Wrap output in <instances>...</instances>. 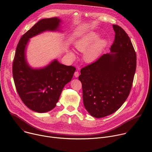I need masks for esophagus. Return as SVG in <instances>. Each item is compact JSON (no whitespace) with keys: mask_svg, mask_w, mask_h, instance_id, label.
<instances>
[{"mask_svg":"<svg viewBox=\"0 0 152 152\" xmlns=\"http://www.w3.org/2000/svg\"><path fill=\"white\" fill-rule=\"evenodd\" d=\"M74 75H75V76L76 77H79V73L77 71H76V72H75V73H74Z\"/></svg>","mask_w":152,"mask_h":152,"instance_id":"esophagus-1","label":"esophagus"}]
</instances>
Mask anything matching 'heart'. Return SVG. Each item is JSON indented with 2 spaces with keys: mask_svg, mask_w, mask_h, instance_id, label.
<instances>
[{
  "mask_svg": "<svg viewBox=\"0 0 152 152\" xmlns=\"http://www.w3.org/2000/svg\"><path fill=\"white\" fill-rule=\"evenodd\" d=\"M100 34L95 31H90L79 38L74 43L75 48L83 53V59L86 62H94L100 56L107 45V40L99 38ZM70 57H75L73 52L69 51Z\"/></svg>",
  "mask_w": 152,
  "mask_h": 152,
  "instance_id": "heart-1",
  "label": "heart"
}]
</instances>
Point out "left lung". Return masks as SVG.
<instances>
[{
    "label": "left lung",
    "mask_w": 152,
    "mask_h": 152,
    "mask_svg": "<svg viewBox=\"0 0 152 152\" xmlns=\"http://www.w3.org/2000/svg\"><path fill=\"white\" fill-rule=\"evenodd\" d=\"M115 39L111 53L80 70L83 104L90 114L102 118L117 111L131 90L137 67V55L129 37L113 25Z\"/></svg>",
    "instance_id": "1"
}]
</instances>
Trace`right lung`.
Masks as SVG:
<instances>
[{
  "label": "right lung",
  "instance_id": "1",
  "mask_svg": "<svg viewBox=\"0 0 152 152\" xmlns=\"http://www.w3.org/2000/svg\"><path fill=\"white\" fill-rule=\"evenodd\" d=\"M58 17L41 19L21 37L12 64V75L17 93L30 110L39 113L56 106L64 86L71 81L76 68L55 59L41 69L31 68L27 62L26 48L29 38L46 31H58Z\"/></svg>",
  "mask_w": 152,
  "mask_h": 152
}]
</instances>
